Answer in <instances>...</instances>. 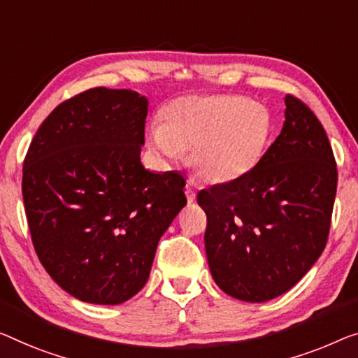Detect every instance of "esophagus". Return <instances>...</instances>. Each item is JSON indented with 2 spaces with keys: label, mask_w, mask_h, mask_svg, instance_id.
I'll list each match as a JSON object with an SVG mask.
<instances>
[{
  "label": "esophagus",
  "mask_w": 358,
  "mask_h": 358,
  "mask_svg": "<svg viewBox=\"0 0 358 358\" xmlns=\"http://www.w3.org/2000/svg\"><path fill=\"white\" fill-rule=\"evenodd\" d=\"M185 194H186V199H188L189 204H193V202L196 201V191L193 188H189V186H186Z\"/></svg>",
  "instance_id": "34e87169"
}]
</instances>
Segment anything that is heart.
I'll return each mask as SVG.
<instances>
[{
	"instance_id": "obj_1",
	"label": "heart",
	"mask_w": 358,
	"mask_h": 358,
	"mask_svg": "<svg viewBox=\"0 0 358 358\" xmlns=\"http://www.w3.org/2000/svg\"><path fill=\"white\" fill-rule=\"evenodd\" d=\"M264 104L243 94H189L164 109L149 128V145L164 161L189 149V164L212 183L246 177L262 161L271 135Z\"/></svg>"
}]
</instances>
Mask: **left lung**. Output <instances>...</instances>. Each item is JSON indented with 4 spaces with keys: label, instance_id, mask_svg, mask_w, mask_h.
Masks as SVG:
<instances>
[{
    "label": "left lung",
    "instance_id": "1",
    "mask_svg": "<svg viewBox=\"0 0 358 358\" xmlns=\"http://www.w3.org/2000/svg\"><path fill=\"white\" fill-rule=\"evenodd\" d=\"M252 172L197 194L207 215V262L217 286L244 302L289 291L328 241L338 169L327 131L296 96Z\"/></svg>",
    "mask_w": 358,
    "mask_h": 358
}]
</instances>
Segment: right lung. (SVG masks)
<instances>
[{
  "mask_svg": "<svg viewBox=\"0 0 358 358\" xmlns=\"http://www.w3.org/2000/svg\"><path fill=\"white\" fill-rule=\"evenodd\" d=\"M148 99L92 88L46 117L24 161L22 196L41 265L69 294L117 306L146 285L185 178L140 161Z\"/></svg>",
  "mask_w": 358,
  "mask_h": 358,
  "instance_id": "right-lung-1",
  "label": "right lung"
}]
</instances>
